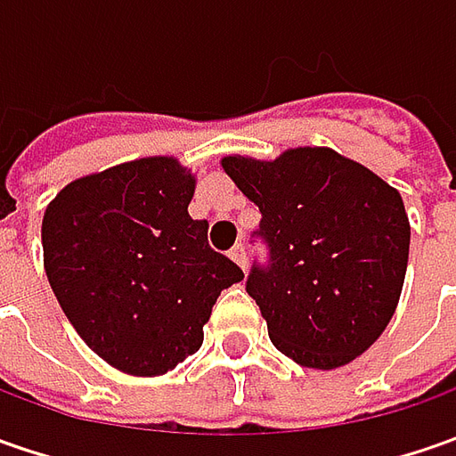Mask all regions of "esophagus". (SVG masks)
<instances>
[{"instance_id": "1", "label": "esophagus", "mask_w": 456, "mask_h": 456, "mask_svg": "<svg viewBox=\"0 0 456 456\" xmlns=\"http://www.w3.org/2000/svg\"><path fill=\"white\" fill-rule=\"evenodd\" d=\"M231 258H233L238 266L246 272V266H248V256H246V246H243V243H236V246L231 248Z\"/></svg>"}]
</instances>
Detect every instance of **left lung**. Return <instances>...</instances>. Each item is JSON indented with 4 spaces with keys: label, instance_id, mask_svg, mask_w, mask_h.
Returning <instances> with one entry per match:
<instances>
[{
    "label": "left lung",
    "instance_id": "1",
    "mask_svg": "<svg viewBox=\"0 0 456 456\" xmlns=\"http://www.w3.org/2000/svg\"><path fill=\"white\" fill-rule=\"evenodd\" d=\"M223 169L258 205L251 238L266 246L246 291L269 338L305 368L362 355L394 317L411 228L388 183L332 150L299 147L273 162L225 157Z\"/></svg>",
    "mask_w": 456,
    "mask_h": 456
}]
</instances>
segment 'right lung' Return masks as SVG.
I'll use <instances>...</instances> for the list:
<instances>
[{
  "instance_id": "1",
  "label": "right lung",
  "mask_w": 456,
  "mask_h": 456,
  "mask_svg": "<svg viewBox=\"0 0 456 456\" xmlns=\"http://www.w3.org/2000/svg\"><path fill=\"white\" fill-rule=\"evenodd\" d=\"M195 180L150 157L70 183L43 218L47 281L86 345L132 376L198 353L220 291L243 279L187 205Z\"/></svg>"
}]
</instances>
